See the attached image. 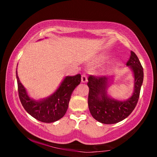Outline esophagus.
Wrapping results in <instances>:
<instances>
[{"mask_svg": "<svg viewBox=\"0 0 157 157\" xmlns=\"http://www.w3.org/2000/svg\"><path fill=\"white\" fill-rule=\"evenodd\" d=\"M86 81H87L86 75L85 73H83L82 75V82H83V83H85V82H86Z\"/></svg>", "mask_w": 157, "mask_h": 157, "instance_id": "obj_1", "label": "esophagus"}]
</instances>
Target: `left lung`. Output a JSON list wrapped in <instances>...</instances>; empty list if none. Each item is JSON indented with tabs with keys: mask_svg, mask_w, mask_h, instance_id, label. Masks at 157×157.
<instances>
[{
	"mask_svg": "<svg viewBox=\"0 0 157 157\" xmlns=\"http://www.w3.org/2000/svg\"><path fill=\"white\" fill-rule=\"evenodd\" d=\"M127 66L132 71L134 82L132 96L126 100H118L108 95L109 84L113 78L93 75L89 77L87 83L89 88V109L92 116L100 123H118L129 116L136 107L143 81V68L139 58L133 51H131Z\"/></svg>",
	"mask_w": 157,
	"mask_h": 157,
	"instance_id": "left-lung-1",
	"label": "left lung"
}]
</instances>
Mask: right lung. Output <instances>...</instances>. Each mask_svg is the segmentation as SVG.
I'll return each instance as SVG.
<instances>
[{
    "label": "right lung",
    "mask_w": 157,
    "mask_h": 157,
    "mask_svg": "<svg viewBox=\"0 0 157 157\" xmlns=\"http://www.w3.org/2000/svg\"><path fill=\"white\" fill-rule=\"evenodd\" d=\"M17 76L18 96L23 108L34 118L43 123H53L65 115L74 89L80 84L81 75L66 76L58 89L52 95L44 99L35 100L29 96L26 89Z\"/></svg>",
    "instance_id": "obj_1"
}]
</instances>
